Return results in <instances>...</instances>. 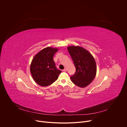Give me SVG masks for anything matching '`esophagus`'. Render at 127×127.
I'll return each mask as SVG.
<instances>
[{
	"instance_id": "obj_1",
	"label": "esophagus",
	"mask_w": 127,
	"mask_h": 127,
	"mask_svg": "<svg viewBox=\"0 0 127 127\" xmlns=\"http://www.w3.org/2000/svg\"><path fill=\"white\" fill-rule=\"evenodd\" d=\"M63 71H64V72H66V71H67V68H66V67H65L64 69L63 70Z\"/></svg>"
}]
</instances>
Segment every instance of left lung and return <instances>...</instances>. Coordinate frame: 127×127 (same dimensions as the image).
I'll return each mask as SVG.
<instances>
[{
	"instance_id": "obj_1",
	"label": "left lung",
	"mask_w": 127,
	"mask_h": 127,
	"mask_svg": "<svg viewBox=\"0 0 127 127\" xmlns=\"http://www.w3.org/2000/svg\"><path fill=\"white\" fill-rule=\"evenodd\" d=\"M67 50L76 68L75 73L70 76L76 86L84 88L94 79L96 72L95 60L87 50L80 46H69Z\"/></svg>"
}]
</instances>
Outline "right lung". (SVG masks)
<instances>
[{
    "label": "right lung",
    "mask_w": 127,
    "mask_h": 127,
    "mask_svg": "<svg viewBox=\"0 0 127 127\" xmlns=\"http://www.w3.org/2000/svg\"><path fill=\"white\" fill-rule=\"evenodd\" d=\"M57 48H45L33 58L31 64V72L36 83L41 86L52 84L58 78L62 71L57 68L53 60Z\"/></svg>",
    "instance_id": "1"
}]
</instances>
